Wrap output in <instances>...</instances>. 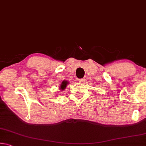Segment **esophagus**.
<instances>
[{
    "instance_id": "esophagus-1",
    "label": "esophagus",
    "mask_w": 146,
    "mask_h": 146,
    "mask_svg": "<svg viewBox=\"0 0 146 146\" xmlns=\"http://www.w3.org/2000/svg\"><path fill=\"white\" fill-rule=\"evenodd\" d=\"M84 78H81V79H78V82L79 83H83L84 82Z\"/></svg>"
}]
</instances>
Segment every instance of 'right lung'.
<instances>
[{
    "label": "right lung",
    "mask_w": 146,
    "mask_h": 146,
    "mask_svg": "<svg viewBox=\"0 0 146 146\" xmlns=\"http://www.w3.org/2000/svg\"><path fill=\"white\" fill-rule=\"evenodd\" d=\"M68 82H67V81H63L62 82V84H61V85H60V90H64V89L66 88V86H67V84H68Z\"/></svg>",
    "instance_id": "obj_1"
}]
</instances>
